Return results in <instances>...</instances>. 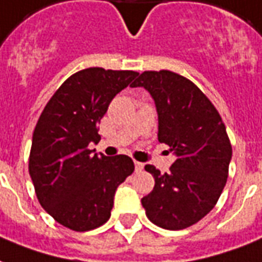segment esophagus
<instances>
[{
    "instance_id": "34e87169",
    "label": "esophagus",
    "mask_w": 262,
    "mask_h": 262,
    "mask_svg": "<svg viewBox=\"0 0 262 262\" xmlns=\"http://www.w3.org/2000/svg\"><path fill=\"white\" fill-rule=\"evenodd\" d=\"M134 163H135V170H137V171H141L142 169H144V163H141V162H137V160H135Z\"/></svg>"
}]
</instances>
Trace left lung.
I'll list each match as a JSON object with an SVG mask.
<instances>
[{
  "instance_id": "obj_1",
  "label": "left lung",
  "mask_w": 262,
  "mask_h": 262,
  "mask_svg": "<svg viewBox=\"0 0 262 262\" xmlns=\"http://www.w3.org/2000/svg\"><path fill=\"white\" fill-rule=\"evenodd\" d=\"M152 95L159 116V142L177 159L155 179L141 202L150 222L167 230L195 225L216 205L229 176L232 144L221 114L194 82L167 70L145 71L131 85Z\"/></svg>"
}]
</instances>
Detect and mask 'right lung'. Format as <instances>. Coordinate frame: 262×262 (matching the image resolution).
Returning a JSON list of instances; mask_svg holds the SVG:
<instances>
[{
  "label": "right lung",
  "mask_w": 262,
  "mask_h": 262,
  "mask_svg": "<svg viewBox=\"0 0 262 262\" xmlns=\"http://www.w3.org/2000/svg\"><path fill=\"white\" fill-rule=\"evenodd\" d=\"M138 72L92 67L78 71L51 96L34 127L29 174L40 205L54 221L88 232L110 219L117 187L134 171L127 155L92 154L97 125L113 97Z\"/></svg>",
  "instance_id": "1"
}]
</instances>
